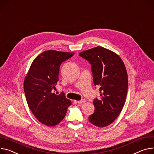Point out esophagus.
I'll return each instance as SVG.
<instances>
[{
    "label": "esophagus",
    "mask_w": 154,
    "mask_h": 154,
    "mask_svg": "<svg viewBox=\"0 0 154 154\" xmlns=\"http://www.w3.org/2000/svg\"><path fill=\"white\" fill-rule=\"evenodd\" d=\"M86 102V100L85 99H82L81 100H79V101H77V103H79V104H81V103H82Z\"/></svg>",
    "instance_id": "obj_1"
}]
</instances>
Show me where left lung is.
<instances>
[{
  "instance_id": "8db88e82",
  "label": "left lung",
  "mask_w": 154,
  "mask_h": 154,
  "mask_svg": "<svg viewBox=\"0 0 154 154\" xmlns=\"http://www.w3.org/2000/svg\"><path fill=\"white\" fill-rule=\"evenodd\" d=\"M79 55L91 65L94 84L99 87L100 97L94 99L95 110L89 121L100 128L107 126L119 115L126 100L128 79L125 64L117 54L102 47Z\"/></svg>"
}]
</instances>
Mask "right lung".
<instances>
[{"label":"right lung","instance_id":"right-lung-1","mask_svg":"<svg viewBox=\"0 0 154 154\" xmlns=\"http://www.w3.org/2000/svg\"><path fill=\"white\" fill-rule=\"evenodd\" d=\"M75 53L49 50L43 52L32 62L24 81L28 107L42 124L54 126L60 123L72 104L65 94L52 92L58 81L60 66Z\"/></svg>","mask_w":154,"mask_h":154}]
</instances>
